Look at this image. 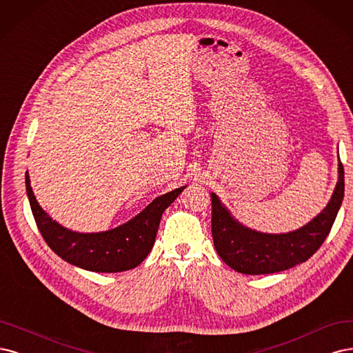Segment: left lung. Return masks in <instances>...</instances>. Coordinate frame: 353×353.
Masks as SVG:
<instances>
[{"mask_svg": "<svg viewBox=\"0 0 353 353\" xmlns=\"http://www.w3.org/2000/svg\"><path fill=\"white\" fill-rule=\"evenodd\" d=\"M345 195V170L339 160V180L327 207L301 229L268 234L248 229L232 217L219 196L211 193V232L224 263L242 274H271L310 259L328 236Z\"/></svg>", "mask_w": 353, "mask_h": 353, "instance_id": "obj_1", "label": "left lung"}]
</instances>
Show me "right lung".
<instances>
[{
  "label": "right lung",
  "mask_w": 353,
  "mask_h": 353,
  "mask_svg": "<svg viewBox=\"0 0 353 353\" xmlns=\"http://www.w3.org/2000/svg\"><path fill=\"white\" fill-rule=\"evenodd\" d=\"M185 188L155 198L141 214L116 229L77 233L60 225L39 207L26 173L28 198L43 241L69 264L95 272H119L138 267L151 252L163 212Z\"/></svg>",
  "instance_id": "obj_1"
}]
</instances>
